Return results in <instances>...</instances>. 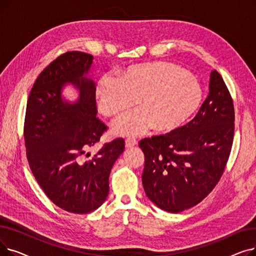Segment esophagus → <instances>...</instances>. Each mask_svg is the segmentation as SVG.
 I'll list each match as a JSON object with an SVG mask.
<instances>
[{
    "instance_id": "obj_1",
    "label": "esophagus",
    "mask_w": 256,
    "mask_h": 256,
    "mask_svg": "<svg viewBox=\"0 0 256 256\" xmlns=\"http://www.w3.org/2000/svg\"><path fill=\"white\" fill-rule=\"evenodd\" d=\"M137 143H138V141H137L136 139H134V138H128V139L126 140V147H128V148H130V147H132V146L137 145Z\"/></svg>"
}]
</instances>
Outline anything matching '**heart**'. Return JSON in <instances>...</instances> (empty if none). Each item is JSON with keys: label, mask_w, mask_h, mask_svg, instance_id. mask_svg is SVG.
Returning <instances> with one entry per match:
<instances>
[{"label": "heart", "mask_w": 256, "mask_h": 256, "mask_svg": "<svg viewBox=\"0 0 256 256\" xmlns=\"http://www.w3.org/2000/svg\"><path fill=\"white\" fill-rule=\"evenodd\" d=\"M98 109L104 116L120 117L113 124L119 135L136 136L152 126L170 132L182 126L197 110L201 89L196 78L180 66L152 62L128 67L119 78L102 76L96 87Z\"/></svg>", "instance_id": "1"}]
</instances>
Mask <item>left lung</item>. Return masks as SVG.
Segmentation results:
<instances>
[{
  "label": "left lung",
  "mask_w": 256,
  "mask_h": 256,
  "mask_svg": "<svg viewBox=\"0 0 256 256\" xmlns=\"http://www.w3.org/2000/svg\"><path fill=\"white\" fill-rule=\"evenodd\" d=\"M208 94L186 126L139 142L144 152V191L160 210L180 212L201 202L222 176L234 132L230 93L212 70Z\"/></svg>",
  "instance_id": "left-lung-1"
}]
</instances>
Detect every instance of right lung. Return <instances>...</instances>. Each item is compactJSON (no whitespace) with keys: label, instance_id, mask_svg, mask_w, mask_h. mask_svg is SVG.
<instances>
[{"label":"right lung","instance_id":"right-lung-1","mask_svg":"<svg viewBox=\"0 0 256 256\" xmlns=\"http://www.w3.org/2000/svg\"><path fill=\"white\" fill-rule=\"evenodd\" d=\"M92 62L93 56L82 52H67L54 60L36 78L24 118L33 176L54 204L74 214H88L104 202L111 169L124 150V140L117 138L91 158H83L106 130L96 117V84L87 78ZM68 84L79 91L74 103L62 96Z\"/></svg>","mask_w":256,"mask_h":256}]
</instances>
